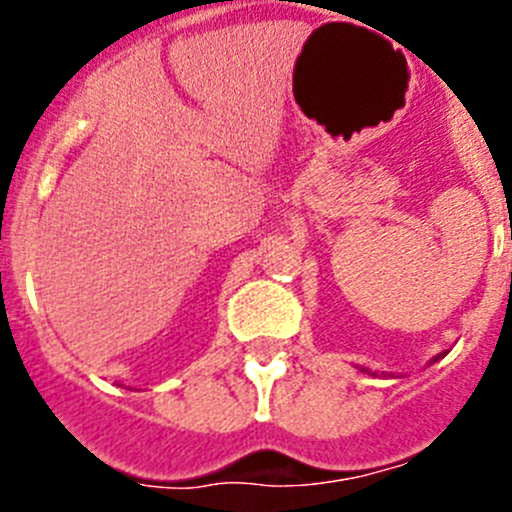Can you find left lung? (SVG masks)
I'll list each match as a JSON object with an SVG mask.
<instances>
[{"instance_id":"1","label":"left lung","mask_w":512,"mask_h":512,"mask_svg":"<svg viewBox=\"0 0 512 512\" xmlns=\"http://www.w3.org/2000/svg\"><path fill=\"white\" fill-rule=\"evenodd\" d=\"M444 356H447V351H442V353H437V356H434V358H432V361H429V364H434V361H439V358H444Z\"/></svg>"}]
</instances>
